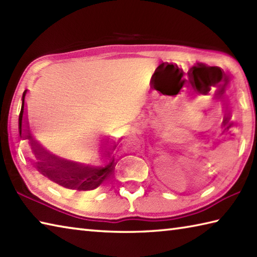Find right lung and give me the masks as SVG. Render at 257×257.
Segmentation results:
<instances>
[{
	"label": "right lung",
	"instance_id": "obj_1",
	"mask_svg": "<svg viewBox=\"0 0 257 257\" xmlns=\"http://www.w3.org/2000/svg\"><path fill=\"white\" fill-rule=\"evenodd\" d=\"M24 91L23 98L25 95ZM24 101L22 102L21 112L19 115V133L22 139H29L34 154V160H31L33 167L48 177L53 183L61 185L65 188L75 190H91L101 185L113 170L112 153L115 148L113 142H110L103 149L101 165L90 166L69 162L57 157L40 147L34 142L31 135L25 128L23 120Z\"/></svg>",
	"mask_w": 257,
	"mask_h": 257
}]
</instances>
